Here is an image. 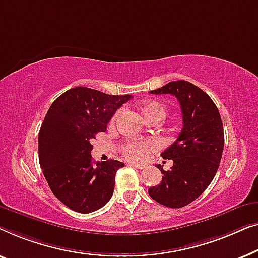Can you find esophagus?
<instances>
[{
    "mask_svg": "<svg viewBox=\"0 0 258 258\" xmlns=\"http://www.w3.org/2000/svg\"><path fill=\"white\" fill-rule=\"evenodd\" d=\"M127 165H128V166H131V167H134V168H137V169H144V168H145V166H144V165L136 164V162H128Z\"/></svg>",
    "mask_w": 258,
    "mask_h": 258,
    "instance_id": "obj_1",
    "label": "esophagus"
}]
</instances>
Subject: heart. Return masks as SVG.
Instances as JSON below:
<instances>
[{"label": "heart", "instance_id": "b5f03b06", "mask_svg": "<svg viewBox=\"0 0 258 258\" xmlns=\"http://www.w3.org/2000/svg\"><path fill=\"white\" fill-rule=\"evenodd\" d=\"M141 113L146 120H162L166 117L167 108L161 101L159 100H147L140 104ZM119 115V111L113 115L112 122L117 120ZM155 147V143L153 141H128L122 145V153L126 158L132 159V160L141 161L147 157L148 153Z\"/></svg>", "mask_w": 258, "mask_h": 258}]
</instances>
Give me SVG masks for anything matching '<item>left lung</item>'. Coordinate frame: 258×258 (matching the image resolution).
<instances>
[{
    "label": "left lung",
    "instance_id": "obj_1",
    "mask_svg": "<svg viewBox=\"0 0 258 258\" xmlns=\"http://www.w3.org/2000/svg\"><path fill=\"white\" fill-rule=\"evenodd\" d=\"M153 94H173L179 100L183 127L177 139L161 153L173 160L162 180L148 188L150 197L169 208H181L200 197L219 169L224 146L220 112L208 94L187 81L170 82Z\"/></svg>",
    "mask_w": 258,
    "mask_h": 258
}]
</instances>
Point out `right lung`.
<instances>
[{"instance_id": "obj_1", "label": "right lung", "mask_w": 258, "mask_h": 258, "mask_svg": "<svg viewBox=\"0 0 258 258\" xmlns=\"http://www.w3.org/2000/svg\"><path fill=\"white\" fill-rule=\"evenodd\" d=\"M130 94L112 96L77 86L50 106L38 134V158L53 195L75 212L88 214L110 201L115 173L124 162H93L92 140L106 131Z\"/></svg>"}]
</instances>
